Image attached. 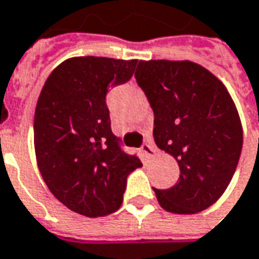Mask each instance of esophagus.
I'll return each mask as SVG.
<instances>
[{"mask_svg":"<svg viewBox=\"0 0 259 259\" xmlns=\"http://www.w3.org/2000/svg\"><path fill=\"white\" fill-rule=\"evenodd\" d=\"M141 151H143V154L147 157V158H150V157H153L155 154V147L153 144H150V143H145L141 147Z\"/></svg>","mask_w":259,"mask_h":259,"instance_id":"1","label":"esophagus"}]
</instances>
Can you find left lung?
<instances>
[{
    "label": "left lung",
    "mask_w": 259,
    "mask_h": 259,
    "mask_svg": "<svg viewBox=\"0 0 259 259\" xmlns=\"http://www.w3.org/2000/svg\"><path fill=\"white\" fill-rule=\"evenodd\" d=\"M135 79L154 111V141L180 167L173 187L154 189L167 212L190 214L224 194L242 150V125L225 85L203 66L140 60Z\"/></svg>",
    "instance_id": "left-lung-1"
}]
</instances>
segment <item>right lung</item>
Segmentation results:
<instances>
[{
    "label": "right lung",
    "mask_w": 259,
    "mask_h": 259,
    "mask_svg": "<svg viewBox=\"0 0 259 259\" xmlns=\"http://www.w3.org/2000/svg\"><path fill=\"white\" fill-rule=\"evenodd\" d=\"M138 60L72 57L56 67L38 96L34 148L38 170L55 197L76 213H114L126 177L143 163L112 134L106 94L131 79Z\"/></svg>",
    "instance_id": "obj_1"
}]
</instances>
